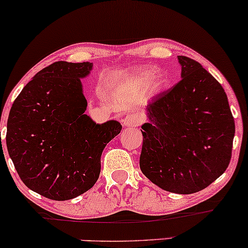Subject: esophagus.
I'll return each instance as SVG.
<instances>
[{"label":"esophagus","mask_w":248,"mask_h":248,"mask_svg":"<svg viewBox=\"0 0 248 248\" xmlns=\"http://www.w3.org/2000/svg\"><path fill=\"white\" fill-rule=\"evenodd\" d=\"M142 119L138 114H127L122 118V124L124 127H136L141 124Z\"/></svg>","instance_id":"34e87169"}]
</instances>
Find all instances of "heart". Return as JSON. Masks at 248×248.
I'll list each match as a JSON object with an SVG mask.
<instances>
[{
  "label": "heart",
  "instance_id": "obj_1",
  "mask_svg": "<svg viewBox=\"0 0 248 248\" xmlns=\"http://www.w3.org/2000/svg\"><path fill=\"white\" fill-rule=\"evenodd\" d=\"M128 84L133 86L143 88L148 86V90L153 94L160 93L167 85V77L164 76L163 72L154 73L153 69H138L134 70L127 78Z\"/></svg>",
  "mask_w": 248,
  "mask_h": 248
}]
</instances>
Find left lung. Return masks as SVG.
<instances>
[{"mask_svg": "<svg viewBox=\"0 0 248 248\" xmlns=\"http://www.w3.org/2000/svg\"><path fill=\"white\" fill-rule=\"evenodd\" d=\"M177 58L181 81L146 107L140 168L161 189L190 195L229 167L235 126L221 85L198 62Z\"/></svg>", "mask_w": 248, "mask_h": 248, "instance_id": "8db88e82", "label": "left lung"}]
</instances>
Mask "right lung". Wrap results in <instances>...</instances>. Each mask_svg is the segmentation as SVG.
I'll list each match as a JSON object with an SVG mask.
<instances>
[{
	"instance_id": "obj_1",
	"label": "right lung",
	"mask_w": 248,
	"mask_h": 248,
	"mask_svg": "<svg viewBox=\"0 0 248 248\" xmlns=\"http://www.w3.org/2000/svg\"><path fill=\"white\" fill-rule=\"evenodd\" d=\"M90 62H56L36 73L11 107L7 148L22 182L44 197L67 201L98 181L101 154L121 132L119 121L96 124L85 114L81 79Z\"/></svg>"
}]
</instances>
